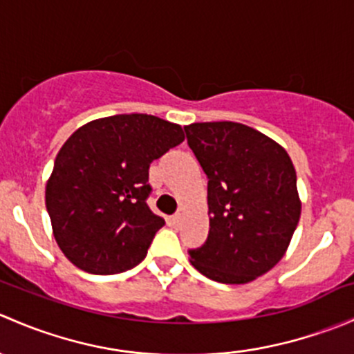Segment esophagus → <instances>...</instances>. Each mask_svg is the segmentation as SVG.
<instances>
[{"instance_id": "esophagus-1", "label": "esophagus", "mask_w": 354, "mask_h": 354, "mask_svg": "<svg viewBox=\"0 0 354 354\" xmlns=\"http://www.w3.org/2000/svg\"><path fill=\"white\" fill-rule=\"evenodd\" d=\"M169 224H171V226H174V227L180 226V224H181V216H180V214H176V216H171L169 217Z\"/></svg>"}]
</instances>
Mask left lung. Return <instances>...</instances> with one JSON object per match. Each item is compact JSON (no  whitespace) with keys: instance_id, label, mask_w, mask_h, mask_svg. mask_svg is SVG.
Masks as SVG:
<instances>
[{"instance_id":"left-lung-1","label":"left lung","mask_w":354,"mask_h":354,"mask_svg":"<svg viewBox=\"0 0 354 354\" xmlns=\"http://www.w3.org/2000/svg\"><path fill=\"white\" fill-rule=\"evenodd\" d=\"M187 140L207 174L209 236L190 250L200 274L246 284L286 253L301 214L291 157L255 128L233 121L192 123Z\"/></svg>"}]
</instances>
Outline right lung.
<instances>
[{
	"instance_id": "add662e5",
	"label": "right lung",
	"mask_w": 354,
	"mask_h": 354,
	"mask_svg": "<svg viewBox=\"0 0 354 354\" xmlns=\"http://www.w3.org/2000/svg\"><path fill=\"white\" fill-rule=\"evenodd\" d=\"M183 140L180 124L137 113L94 120L71 133L46 185V209L73 266L109 276L145 259L164 226L145 202L149 166Z\"/></svg>"
}]
</instances>
